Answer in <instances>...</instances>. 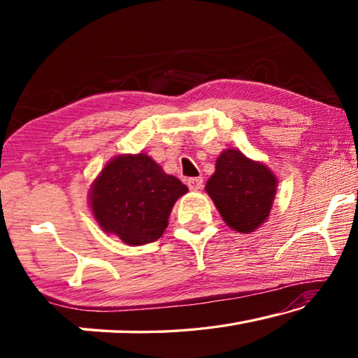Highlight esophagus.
Returning <instances> with one entry per match:
<instances>
[{"instance_id": "obj_1", "label": "esophagus", "mask_w": 358, "mask_h": 358, "mask_svg": "<svg viewBox=\"0 0 358 358\" xmlns=\"http://www.w3.org/2000/svg\"><path fill=\"white\" fill-rule=\"evenodd\" d=\"M187 186H189V189H192V191H199V189H202V186H203V178H202V177L189 178V180H187Z\"/></svg>"}]
</instances>
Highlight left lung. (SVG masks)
I'll list each match as a JSON object with an SVG mask.
<instances>
[{
	"mask_svg": "<svg viewBox=\"0 0 358 358\" xmlns=\"http://www.w3.org/2000/svg\"><path fill=\"white\" fill-rule=\"evenodd\" d=\"M276 186L268 167L230 148L217 156L216 171L205 189L229 227L250 234L268 217Z\"/></svg>",
	"mask_w": 358,
	"mask_h": 358,
	"instance_id": "8db88e82",
	"label": "left lung"
}]
</instances>
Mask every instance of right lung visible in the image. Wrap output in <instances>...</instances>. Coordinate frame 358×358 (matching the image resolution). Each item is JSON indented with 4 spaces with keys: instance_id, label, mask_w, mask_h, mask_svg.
Masks as SVG:
<instances>
[{
    "instance_id": "add662e5",
    "label": "right lung",
    "mask_w": 358,
    "mask_h": 358,
    "mask_svg": "<svg viewBox=\"0 0 358 358\" xmlns=\"http://www.w3.org/2000/svg\"><path fill=\"white\" fill-rule=\"evenodd\" d=\"M186 192L187 186L148 155H120L93 181L90 207L104 232L141 246L161 238L175 202Z\"/></svg>"
}]
</instances>
